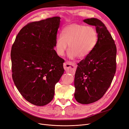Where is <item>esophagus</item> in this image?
<instances>
[{
	"instance_id": "34e87169",
	"label": "esophagus",
	"mask_w": 129,
	"mask_h": 129,
	"mask_svg": "<svg viewBox=\"0 0 129 129\" xmlns=\"http://www.w3.org/2000/svg\"><path fill=\"white\" fill-rule=\"evenodd\" d=\"M76 68V65L75 63L68 61L64 64V68L66 72H71L74 71Z\"/></svg>"
}]
</instances>
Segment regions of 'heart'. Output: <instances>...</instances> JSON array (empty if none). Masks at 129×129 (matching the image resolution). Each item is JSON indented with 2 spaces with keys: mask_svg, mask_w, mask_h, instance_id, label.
<instances>
[{
  "mask_svg": "<svg viewBox=\"0 0 129 129\" xmlns=\"http://www.w3.org/2000/svg\"><path fill=\"white\" fill-rule=\"evenodd\" d=\"M98 33L92 27L72 24L64 27L55 42V50L59 56L64 55L69 44L68 56L73 59L85 58L90 54L98 42Z\"/></svg>",
  "mask_w": 129,
  "mask_h": 129,
  "instance_id": "1",
  "label": "heart"
}]
</instances>
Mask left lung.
Wrapping results in <instances>:
<instances>
[{"instance_id": "left-lung-1", "label": "left lung", "mask_w": 129, "mask_h": 129, "mask_svg": "<svg viewBox=\"0 0 129 129\" xmlns=\"http://www.w3.org/2000/svg\"><path fill=\"white\" fill-rule=\"evenodd\" d=\"M95 26L98 42L93 51L77 64L75 74L74 98L81 104L97 101L109 88L116 71V47L102 22L92 18L83 20Z\"/></svg>"}]
</instances>
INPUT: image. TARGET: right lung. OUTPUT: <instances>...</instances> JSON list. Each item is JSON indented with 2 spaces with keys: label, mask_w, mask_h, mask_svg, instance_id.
I'll use <instances>...</instances> for the list:
<instances>
[{
  "label": "right lung",
  "mask_w": 129,
  "mask_h": 129,
  "mask_svg": "<svg viewBox=\"0 0 129 129\" xmlns=\"http://www.w3.org/2000/svg\"><path fill=\"white\" fill-rule=\"evenodd\" d=\"M60 17L28 24L17 35L11 51L13 79L29 103L44 106L53 100L64 73V60L54 50Z\"/></svg>",
  "instance_id": "obj_1"
}]
</instances>
